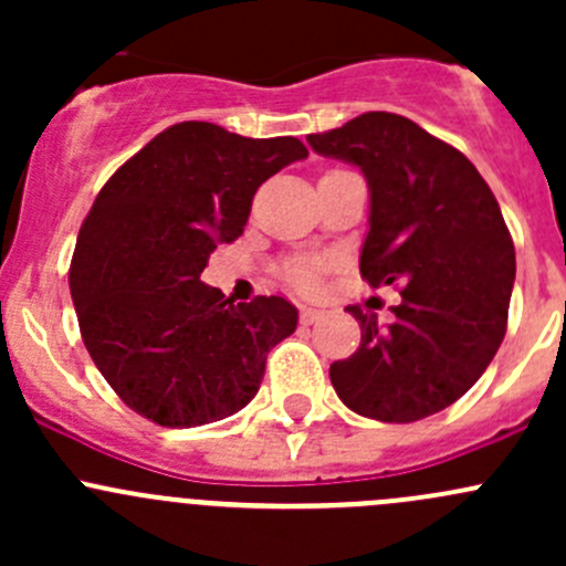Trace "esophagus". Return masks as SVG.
<instances>
[{
  "instance_id": "obj_1",
  "label": "esophagus",
  "mask_w": 566,
  "mask_h": 566,
  "mask_svg": "<svg viewBox=\"0 0 566 566\" xmlns=\"http://www.w3.org/2000/svg\"><path fill=\"white\" fill-rule=\"evenodd\" d=\"M319 315H323V312H319V310H312V306H301V323H304V325L317 323Z\"/></svg>"
}]
</instances>
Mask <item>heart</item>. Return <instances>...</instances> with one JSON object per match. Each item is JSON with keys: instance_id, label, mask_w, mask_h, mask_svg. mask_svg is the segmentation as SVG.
<instances>
[{"instance_id": "b5f03b06", "label": "heart", "mask_w": 566, "mask_h": 566, "mask_svg": "<svg viewBox=\"0 0 566 566\" xmlns=\"http://www.w3.org/2000/svg\"><path fill=\"white\" fill-rule=\"evenodd\" d=\"M287 282L304 293H312L319 284V265L317 262H298V265L287 268Z\"/></svg>"}]
</instances>
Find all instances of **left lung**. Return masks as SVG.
Instances as JSON below:
<instances>
[{
  "instance_id": "1",
  "label": "left lung",
  "mask_w": 566,
  "mask_h": 566,
  "mask_svg": "<svg viewBox=\"0 0 566 566\" xmlns=\"http://www.w3.org/2000/svg\"><path fill=\"white\" fill-rule=\"evenodd\" d=\"M306 142L367 177L361 276L402 287L389 325L347 306L361 345L331 364V384L367 419H427L482 378L506 334L515 243L499 202L460 150L399 114L367 112Z\"/></svg>"
}]
</instances>
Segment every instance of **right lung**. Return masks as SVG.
Returning a JSON list of instances; mask_svg holds the SVG:
<instances>
[{
  "instance_id": "obj_1",
  "label": "right lung",
  "mask_w": 566,
  "mask_h": 566,
  "mask_svg": "<svg viewBox=\"0 0 566 566\" xmlns=\"http://www.w3.org/2000/svg\"><path fill=\"white\" fill-rule=\"evenodd\" d=\"M306 156L295 136L177 123L101 188L67 282L84 345L130 410L182 430L260 391L268 350L293 334L298 310L279 295L235 304L199 276L216 243L243 235L256 188Z\"/></svg>"
}]
</instances>
